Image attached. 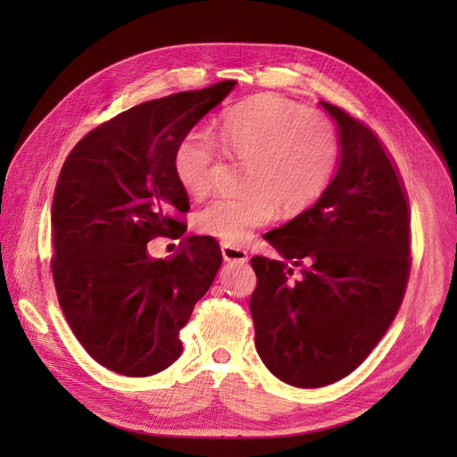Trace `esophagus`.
I'll use <instances>...</instances> for the list:
<instances>
[{
	"instance_id": "34e87169",
	"label": "esophagus",
	"mask_w": 457,
	"mask_h": 457,
	"mask_svg": "<svg viewBox=\"0 0 457 457\" xmlns=\"http://www.w3.org/2000/svg\"><path fill=\"white\" fill-rule=\"evenodd\" d=\"M220 253H223V259L227 262H247V259H250L244 247L230 244H220Z\"/></svg>"
}]
</instances>
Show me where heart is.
<instances>
[{
  "label": "heart",
  "instance_id": "1",
  "mask_svg": "<svg viewBox=\"0 0 457 457\" xmlns=\"http://www.w3.org/2000/svg\"><path fill=\"white\" fill-rule=\"evenodd\" d=\"M212 139L228 158L240 160V196H219L192 217L200 234L242 244L267 225L276 207L301 212L314 202L334 175L339 141L331 121L311 108L272 95H259L220 114ZM213 145L200 131H188L173 150L177 183L192 198L210 188Z\"/></svg>",
  "mask_w": 457,
  "mask_h": 457
}]
</instances>
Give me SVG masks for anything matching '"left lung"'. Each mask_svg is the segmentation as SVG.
<instances>
[{"mask_svg":"<svg viewBox=\"0 0 457 457\" xmlns=\"http://www.w3.org/2000/svg\"><path fill=\"white\" fill-rule=\"evenodd\" d=\"M320 104L337 126V171L309 210L262 237L292 266L308 267L294 281L284 261L252 257L255 349L276 378L303 389L364 362L396 316L410 272L408 204L393 160L361 121Z\"/></svg>","mask_w":457,"mask_h":457,"instance_id":"1","label":"left lung"}]
</instances>
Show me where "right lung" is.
<instances>
[{"label":"right lung","instance_id":"1","mask_svg":"<svg viewBox=\"0 0 457 457\" xmlns=\"http://www.w3.org/2000/svg\"><path fill=\"white\" fill-rule=\"evenodd\" d=\"M237 81L137 104L81 139L53 198V278L76 339L96 362L129 378L171 366L179 331L220 267L212 237H190L171 261L148 253L156 237H181L188 212L173 150L223 103Z\"/></svg>","mask_w":457,"mask_h":457}]
</instances>
